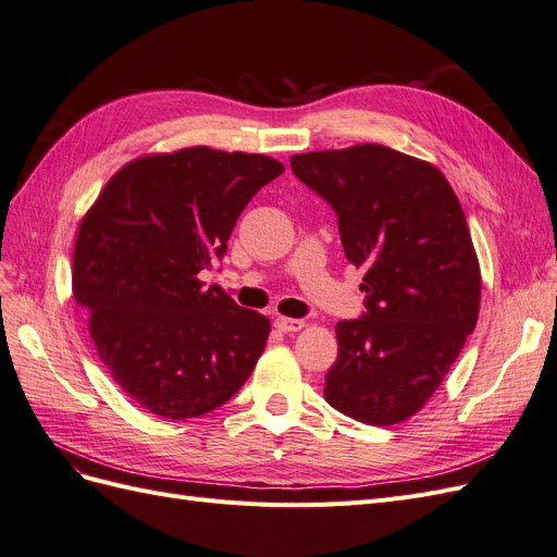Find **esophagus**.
Masks as SVG:
<instances>
[{
  "instance_id": "obj_1",
  "label": "esophagus",
  "mask_w": 557,
  "mask_h": 557,
  "mask_svg": "<svg viewBox=\"0 0 557 557\" xmlns=\"http://www.w3.org/2000/svg\"><path fill=\"white\" fill-rule=\"evenodd\" d=\"M274 327H276L278 332L293 334V332H299L301 327H305V320H297V318H283V315H278V318L274 320Z\"/></svg>"
}]
</instances>
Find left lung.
I'll use <instances>...</instances> for the list:
<instances>
[{"mask_svg":"<svg viewBox=\"0 0 557 557\" xmlns=\"http://www.w3.org/2000/svg\"><path fill=\"white\" fill-rule=\"evenodd\" d=\"M330 201L350 264L364 272L367 313L336 323L330 407L367 425L423 409L474 332L481 269L467 218L434 164L381 144L290 158Z\"/></svg>","mask_w":557,"mask_h":557,"instance_id":"1","label":"left lung"}]
</instances>
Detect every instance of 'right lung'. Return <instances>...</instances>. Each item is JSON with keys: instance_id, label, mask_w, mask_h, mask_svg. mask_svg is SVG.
I'll use <instances>...</instances> for the list:
<instances>
[{"instance_id": "1", "label": "right lung", "mask_w": 557, "mask_h": 557, "mask_svg": "<svg viewBox=\"0 0 557 557\" xmlns=\"http://www.w3.org/2000/svg\"><path fill=\"white\" fill-rule=\"evenodd\" d=\"M283 170L274 158L209 146L141 156L83 215L74 299L113 381L148 413L205 416L258 364L269 318L205 288L199 272L225 256L250 197Z\"/></svg>"}]
</instances>
